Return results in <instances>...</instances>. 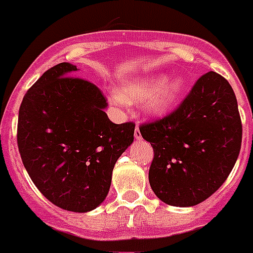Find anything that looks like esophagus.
Segmentation results:
<instances>
[{"mask_svg":"<svg viewBox=\"0 0 253 253\" xmlns=\"http://www.w3.org/2000/svg\"><path fill=\"white\" fill-rule=\"evenodd\" d=\"M134 136H135L136 139H140L142 138V134H140V130H139V126L136 125L135 126V130H134Z\"/></svg>","mask_w":253,"mask_h":253,"instance_id":"34e87169","label":"esophagus"}]
</instances>
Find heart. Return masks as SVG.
<instances>
[{
    "label": "heart",
    "instance_id": "obj_1",
    "mask_svg": "<svg viewBox=\"0 0 253 253\" xmlns=\"http://www.w3.org/2000/svg\"><path fill=\"white\" fill-rule=\"evenodd\" d=\"M182 90L183 80L180 78L163 80L159 76H147L124 84L119 94H113L110 99L117 105L147 100L145 108L149 114L164 115L177 103Z\"/></svg>",
    "mask_w": 253,
    "mask_h": 253
}]
</instances>
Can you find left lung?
Segmentation results:
<instances>
[{
    "mask_svg": "<svg viewBox=\"0 0 253 253\" xmlns=\"http://www.w3.org/2000/svg\"><path fill=\"white\" fill-rule=\"evenodd\" d=\"M154 150L149 183L169 206L191 207L221 187L238 158L242 123L228 81L208 71L175 110L139 126Z\"/></svg>",
    "mask_w": 253,
    "mask_h": 253,
    "instance_id": "left-lung-1",
    "label": "left lung"
}]
</instances>
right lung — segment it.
<instances>
[{"label":"right lung","instance_id":"right-lung-1","mask_svg":"<svg viewBox=\"0 0 253 253\" xmlns=\"http://www.w3.org/2000/svg\"><path fill=\"white\" fill-rule=\"evenodd\" d=\"M61 62L27 90L17 124L21 159L37 189L57 207L87 212L108 194L115 163L134 140L133 122L114 124L96 85Z\"/></svg>","mask_w":253,"mask_h":253}]
</instances>
